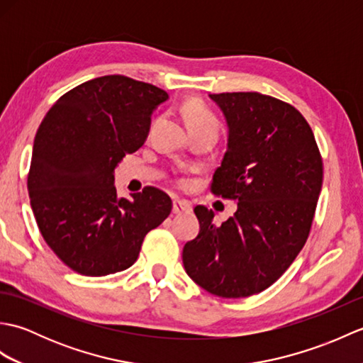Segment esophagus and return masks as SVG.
<instances>
[{
    "label": "esophagus",
    "mask_w": 363,
    "mask_h": 363,
    "mask_svg": "<svg viewBox=\"0 0 363 363\" xmlns=\"http://www.w3.org/2000/svg\"><path fill=\"white\" fill-rule=\"evenodd\" d=\"M191 211V204L189 201H184V199H174L173 201V213H189Z\"/></svg>",
    "instance_id": "1"
}]
</instances>
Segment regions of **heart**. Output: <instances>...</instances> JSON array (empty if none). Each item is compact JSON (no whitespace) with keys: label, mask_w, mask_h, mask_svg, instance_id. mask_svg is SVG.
<instances>
[{"label":"heart","mask_w":363,"mask_h":363,"mask_svg":"<svg viewBox=\"0 0 363 363\" xmlns=\"http://www.w3.org/2000/svg\"><path fill=\"white\" fill-rule=\"evenodd\" d=\"M182 111L190 129L209 128L213 130H218V120L215 118V115L207 109L201 101H198V99H189V101L184 104Z\"/></svg>","instance_id":"1"}]
</instances>
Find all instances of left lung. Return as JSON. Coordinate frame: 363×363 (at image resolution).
I'll list each match as a JSON object with an SVG mask.
<instances>
[{
	"mask_svg": "<svg viewBox=\"0 0 363 363\" xmlns=\"http://www.w3.org/2000/svg\"><path fill=\"white\" fill-rule=\"evenodd\" d=\"M228 123V150L213 195L235 199L221 225L196 206L199 234L182 262L199 287L246 298L284 274L309 237L323 184V160L309 123L295 107L257 91L209 95Z\"/></svg>",
	"mask_w": 363,
	"mask_h": 363,
	"instance_id": "1",
	"label": "left lung"
}]
</instances>
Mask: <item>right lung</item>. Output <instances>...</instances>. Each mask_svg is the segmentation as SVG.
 <instances>
[{
    "mask_svg": "<svg viewBox=\"0 0 363 363\" xmlns=\"http://www.w3.org/2000/svg\"><path fill=\"white\" fill-rule=\"evenodd\" d=\"M168 94L121 74L67 91L38 126L28 174L37 226L54 254L84 276L129 268L145 235L172 212V199L145 187L118 198L113 172L150 133L154 109Z\"/></svg>",
    "mask_w": 363,
    "mask_h": 363,
    "instance_id": "obj_1",
    "label": "right lung"
}]
</instances>
